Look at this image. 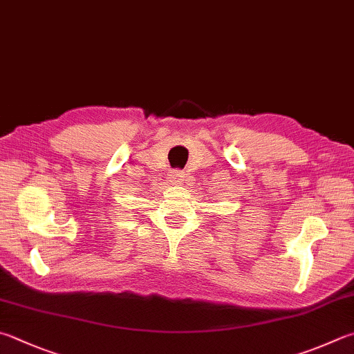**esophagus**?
<instances>
[{
	"label": "esophagus",
	"mask_w": 354,
	"mask_h": 354,
	"mask_svg": "<svg viewBox=\"0 0 354 354\" xmlns=\"http://www.w3.org/2000/svg\"><path fill=\"white\" fill-rule=\"evenodd\" d=\"M169 176H170L171 183L181 184L184 181V178H185V173L183 170H173V171H170Z\"/></svg>",
	"instance_id": "1"
}]
</instances>
